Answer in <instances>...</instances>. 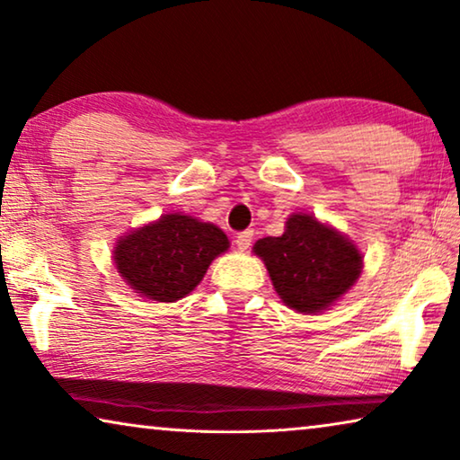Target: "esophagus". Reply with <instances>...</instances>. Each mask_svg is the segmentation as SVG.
<instances>
[{
  "label": "esophagus",
  "mask_w": 460,
  "mask_h": 460,
  "mask_svg": "<svg viewBox=\"0 0 460 460\" xmlns=\"http://www.w3.org/2000/svg\"><path fill=\"white\" fill-rule=\"evenodd\" d=\"M252 237H253V231L248 229V231H242L239 235L235 237V243H237V250L245 252L252 245Z\"/></svg>",
  "instance_id": "34e87169"
}]
</instances>
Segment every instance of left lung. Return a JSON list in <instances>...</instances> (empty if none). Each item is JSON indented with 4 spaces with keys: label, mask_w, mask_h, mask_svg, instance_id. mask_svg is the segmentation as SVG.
Instances as JSON below:
<instances>
[{
    "label": "left lung",
    "mask_w": 460,
    "mask_h": 460,
    "mask_svg": "<svg viewBox=\"0 0 460 460\" xmlns=\"http://www.w3.org/2000/svg\"><path fill=\"white\" fill-rule=\"evenodd\" d=\"M280 299L293 310L314 314L337 301L361 272V253L337 231L310 215H293L280 237L258 239Z\"/></svg>",
    "instance_id": "left-lung-1"
}]
</instances>
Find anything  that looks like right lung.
<instances>
[{"instance_id": "right-lung-1", "label": "right lung", "mask_w": 460, "mask_h": 460, "mask_svg": "<svg viewBox=\"0 0 460 460\" xmlns=\"http://www.w3.org/2000/svg\"><path fill=\"white\" fill-rule=\"evenodd\" d=\"M227 248V235L215 225L175 212L119 239L113 258L126 283L142 297L177 301Z\"/></svg>"}]
</instances>
